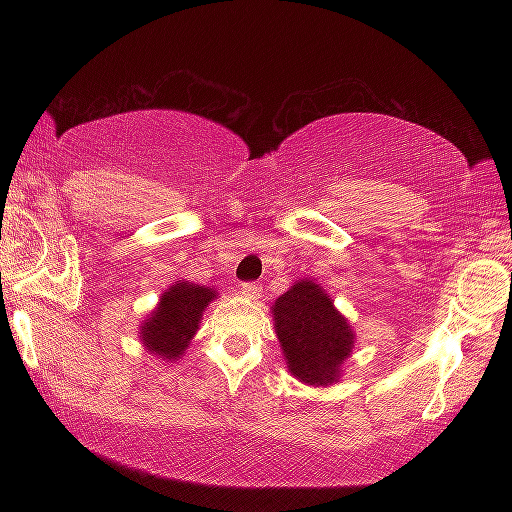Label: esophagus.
Returning <instances> with one entry per match:
<instances>
[{
	"label": "esophagus",
	"instance_id": "obj_1",
	"mask_svg": "<svg viewBox=\"0 0 512 512\" xmlns=\"http://www.w3.org/2000/svg\"><path fill=\"white\" fill-rule=\"evenodd\" d=\"M259 291H262V287H259L257 282H244L239 287V293L241 296H246V298H250V300H255L257 296H259Z\"/></svg>",
	"mask_w": 512,
	"mask_h": 512
}]
</instances>
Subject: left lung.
I'll return each instance as SVG.
<instances>
[{"mask_svg": "<svg viewBox=\"0 0 512 512\" xmlns=\"http://www.w3.org/2000/svg\"><path fill=\"white\" fill-rule=\"evenodd\" d=\"M275 334L293 377L329 386L354 348V332L332 298L311 280H300L271 307Z\"/></svg>", "mask_w": 512, "mask_h": 512, "instance_id": "obj_1", "label": "left lung"}]
</instances>
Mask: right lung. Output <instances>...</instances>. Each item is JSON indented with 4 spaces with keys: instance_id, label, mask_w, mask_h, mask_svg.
Returning <instances> with one entry per match:
<instances>
[{
    "instance_id": "add662e5",
    "label": "right lung",
    "mask_w": 512,
    "mask_h": 512,
    "mask_svg": "<svg viewBox=\"0 0 512 512\" xmlns=\"http://www.w3.org/2000/svg\"><path fill=\"white\" fill-rule=\"evenodd\" d=\"M216 298V291L201 284L178 280L162 293L144 323L140 325V341L153 357L162 361H178L198 332L203 311Z\"/></svg>"
}]
</instances>
